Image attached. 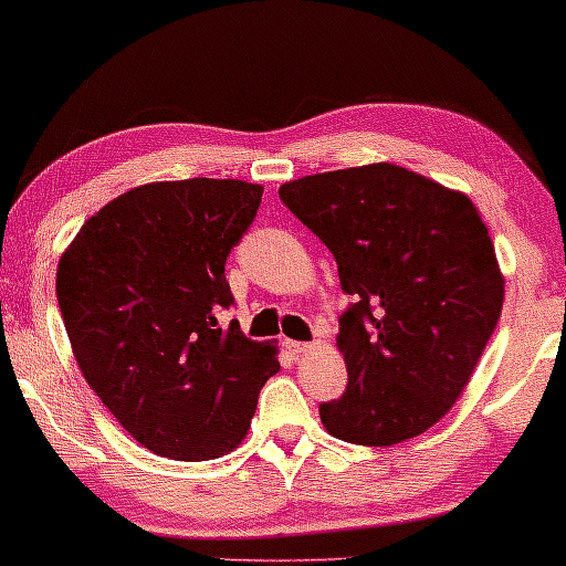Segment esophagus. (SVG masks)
Returning a JSON list of instances; mask_svg holds the SVG:
<instances>
[{
    "instance_id": "obj_1",
    "label": "esophagus",
    "mask_w": 566,
    "mask_h": 566,
    "mask_svg": "<svg viewBox=\"0 0 566 566\" xmlns=\"http://www.w3.org/2000/svg\"><path fill=\"white\" fill-rule=\"evenodd\" d=\"M314 343H296V339H285V350H289L291 355H306L314 350Z\"/></svg>"
}]
</instances>
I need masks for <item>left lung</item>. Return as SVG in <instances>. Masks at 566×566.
I'll list each match as a JSON object with an SVG mask.
<instances>
[{
  "label": "left lung",
  "instance_id": "left-lung-1",
  "mask_svg": "<svg viewBox=\"0 0 566 566\" xmlns=\"http://www.w3.org/2000/svg\"><path fill=\"white\" fill-rule=\"evenodd\" d=\"M335 254L347 389L319 407L355 446H397L443 420L497 327L505 277L469 196L378 161L281 185Z\"/></svg>",
  "mask_w": 566,
  "mask_h": 566
}]
</instances>
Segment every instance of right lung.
<instances>
[{"mask_svg":"<svg viewBox=\"0 0 566 566\" xmlns=\"http://www.w3.org/2000/svg\"><path fill=\"white\" fill-rule=\"evenodd\" d=\"M262 185L192 177L123 192L90 216L61 254L56 296L82 376L149 451L208 461L242 443L260 389L281 370L221 308L223 265Z\"/></svg>","mask_w":566,"mask_h":566,"instance_id":"1","label":"right lung"}]
</instances>
